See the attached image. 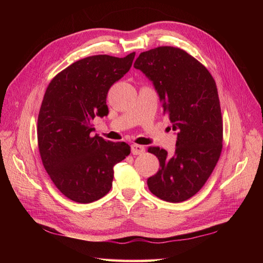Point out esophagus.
I'll return each mask as SVG.
<instances>
[{
	"label": "esophagus",
	"instance_id": "1",
	"mask_svg": "<svg viewBox=\"0 0 263 263\" xmlns=\"http://www.w3.org/2000/svg\"><path fill=\"white\" fill-rule=\"evenodd\" d=\"M131 153L133 155H141V154L144 153V147L140 146V144H132Z\"/></svg>",
	"mask_w": 263,
	"mask_h": 263
}]
</instances>
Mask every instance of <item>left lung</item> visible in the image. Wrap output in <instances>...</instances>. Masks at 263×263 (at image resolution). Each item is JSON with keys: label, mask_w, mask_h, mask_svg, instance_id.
<instances>
[{"label": "left lung", "mask_w": 263, "mask_h": 263, "mask_svg": "<svg viewBox=\"0 0 263 263\" xmlns=\"http://www.w3.org/2000/svg\"><path fill=\"white\" fill-rule=\"evenodd\" d=\"M157 91L163 113L177 132L175 152L149 147L160 168L147 184L167 202H182L200 191L222 148V120L217 86L210 72L181 48L161 46L135 62Z\"/></svg>", "instance_id": "8db88e82"}]
</instances>
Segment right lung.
Wrapping results in <instances>:
<instances>
[{
	"mask_svg": "<svg viewBox=\"0 0 263 263\" xmlns=\"http://www.w3.org/2000/svg\"><path fill=\"white\" fill-rule=\"evenodd\" d=\"M135 55L77 61L53 78L44 95L37 123L39 153L55 186L74 202L90 203L107 194L114 165L130 155L127 143L92 136L91 122L108 114L107 92L130 70Z\"/></svg>",
	"mask_w": 263,
	"mask_h": 263,
	"instance_id": "add662e5",
	"label": "right lung"
}]
</instances>
